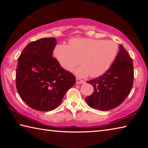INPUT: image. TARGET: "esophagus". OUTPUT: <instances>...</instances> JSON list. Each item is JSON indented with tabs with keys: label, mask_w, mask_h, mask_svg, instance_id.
Instances as JSON below:
<instances>
[{
	"label": "esophagus",
	"mask_w": 148,
	"mask_h": 148,
	"mask_svg": "<svg viewBox=\"0 0 148 148\" xmlns=\"http://www.w3.org/2000/svg\"><path fill=\"white\" fill-rule=\"evenodd\" d=\"M85 83H86V82H85L84 80H82L79 78H76V84H84Z\"/></svg>",
	"instance_id": "esophagus-1"
}]
</instances>
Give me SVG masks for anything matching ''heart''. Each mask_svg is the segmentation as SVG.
<instances>
[{
  "label": "heart",
  "mask_w": 148,
  "mask_h": 148,
  "mask_svg": "<svg viewBox=\"0 0 148 148\" xmlns=\"http://www.w3.org/2000/svg\"><path fill=\"white\" fill-rule=\"evenodd\" d=\"M119 51L116 42L104 40L74 38L69 41V45L58 44L55 47L53 56L64 69L75 70L77 76L98 77L110 69L116 59Z\"/></svg>",
  "instance_id": "1"
}]
</instances>
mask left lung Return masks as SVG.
I'll list each match as a JSON object with an SVG mask.
<instances>
[{
    "label": "left lung",
    "mask_w": 148,
    "mask_h": 148,
    "mask_svg": "<svg viewBox=\"0 0 148 148\" xmlns=\"http://www.w3.org/2000/svg\"><path fill=\"white\" fill-rule=\"evenodd\" d=\"M134 80L133 62L122 45L110 68L102 76L87 81L94 92L86 101L92 108L103 111L121 104L131 92Z\"/></svg>",
    "instance_id": "obj_1"
}]
</instances>
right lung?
I'll return each instance as SVG.
<instances>
[{
    "mask_svg": "<svg viewBox=\"0 0 148 148\" xmlns=\"http://www.w3.org/2000/svg\"><path fill=\"white\" fill-rule=\"evenodd\" d=\"M56 39L44 38L32 42L18 58L16 88L21 99L32 109H56L68 90L76 83L71 72L62 68L53 56Z\"/></svg>",
    "mask_w": 148,
    "mask_h": 148,
    "instance_id": "right-lung-1",
    "label": "right lung"
}]
</instances>
